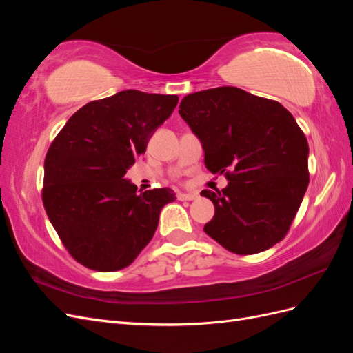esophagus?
Returning <instances> with one entry per match:
<instances>
[{
	"label": "esophagus",
	"mask_w": 353,
	"mask_h": 353,
	"mask_svg": "<svg viewBox=\"0 0 353 353\" xmlns=\"http://www.w3.org/2000/svg\"><path fill=\"white\" fill-rule=\"evenodd\" d=\"M178 200H187V201H191V200H196L199 197L197 193H178Z\"/></svg>",
	"instance_id": "1"
}]
</instances>
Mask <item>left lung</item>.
I'll use <instances>...</instances> for the list:
<instances>
[{"instance_id":"obj_1","label":"left lung","mask_w":353,"mask_h":353,"mask_svg":"<svg viewBox=\"0 0 353 353\" xmlns=\"http://www.w3.org/2000/svg\"><path fill=\"white\" fill-rule=\"evenodd\" d=\"M179 114L200 140L206 168L230 181L200 193L215 206L208 236L237 254L281 241L309 184V147L293 114L236 87L188 94Z\"/></svg>"}]
</instances>
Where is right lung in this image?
I'll return each instance as SVG.
<instances>
[{"label": "right lung", "instance_id": "add662e5", "mask_svg": "<svg viewBox=\"0 0 353 353\" xmlns=\"http://www.w3.org/2000/svg\"><path fill=\"white\" fill-rule=\"evenodd\" d=\"M176 104L178 95L121 91L73 113L50 145L42 201L65 248L87 268L131 265L153 239L160 210L175 201L170 188L137 193L125 174Z\"/></svg>", "mask_w": 353, "mask_h": 353}]
</instances>
